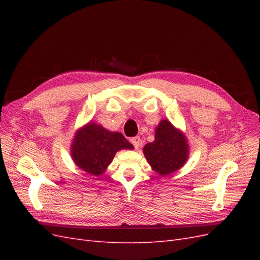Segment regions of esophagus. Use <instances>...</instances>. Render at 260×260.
I'll list each match as a JSON object with an SVG mask.
<instances>
[{
  "mask_svg": "<svg viewBox=\"0 0 260 260\" xmlns=\"http://www.w3.org/2000/svg\"><path fill=\"white\" fill-rule=\"evenodd\" d=\"M131 143L133 144V146H135L137 149L141 146V144H142V141H141L140 137H135L131 139Z\"/></svg>",
  "mask_w": 260,
  "mask_h": 260,
  "instance_id": "1",
  "label": "esophagus"
}]
</instances>
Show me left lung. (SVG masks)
Wrapping results in <instances>:
<instances>
[{"label": "left lung", "mask_w": 260, "mask_h": 260, "mask_svg": "<svg viewBox=\"0 0 260 260\" xmlns=\"http://www.w3.org/2000/svg\"><path fill=\"white\" fill-rule=\"evenodd\" d=\"M146 160L160 176H168L183 166L188 157V145L182 131L162 119L155 130V140L143 147Z\"/></svg>", "instance_id": "left-lung-1"}]
</instances>
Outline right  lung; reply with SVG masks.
<instances>
[{"mask_svg": "<svg viewBox=\"0 0 260 260\" xmlns=\"http://www.w3.org/2000/svg\"><path fill=\"white\" fill-rule=\"evenodd\" d=\"M132 148L133 145L121 133L108 131L91 121L76 132L70 154L80 169L100 176L104 174L118 151Z\"/></svg>", "mask_w": 260, "mask_h": 260, "instance_id": "add662e5", "label": "right lung"}]
</instances>
